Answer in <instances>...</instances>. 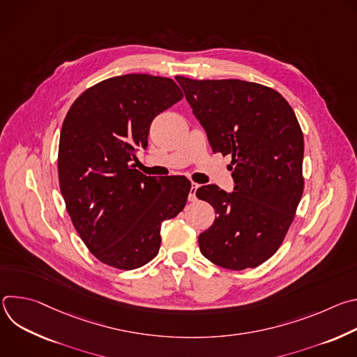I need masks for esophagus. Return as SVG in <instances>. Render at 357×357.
<instances>
[{"label": "esophagus", "mask_w": 357, "mask_h": 357, "mask_svg": "<svg viewBox=\"0 0 357 357\" xmlns=\"http://www.w3.org/2000/svg\"><path fill=\"white\" fill-rule=\"evenodd\" d=\"M200 185H197V183H195V182H192V185H190V190H189V200L190 202H195L196 200V190H197V188H199Z\"/></svg>", "instance_id": "1"}]
</instances>
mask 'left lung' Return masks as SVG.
I'll return each instance as SVG.
<instances>
[{
  "instance_id": "8db88e82",
  "label": "left lung",
  "mask_w": 357,
  "mask_h": 357,
  "mask_svg": "<svg viewBox=\"0 0 357 357\" xmlns=\"http://www.w3.org/2000/svg\"><path fill=\"white\" fill-rule=\"evenodd\" d=\"M213 152L231 155L234 192L202 186L218 218L199 248L227 270L254 268L282 244L303 192V135L288 101L274 89L237 79L175 77Z\"/></svg>"
}]
</instances>
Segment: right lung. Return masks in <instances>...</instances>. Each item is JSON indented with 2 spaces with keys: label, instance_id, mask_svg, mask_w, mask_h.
Masks as SVG:
<instances>
[{
  "label": "right lung",
  "instance_id": "1",
  "mask_svg": "<svg viewBox=\"0 0 357 357\" xmlns=\"http://www.w3.org/2000/svg\"><path fill=\"white\" fill-rule=\"evenodd\" d=\"M183 97L168 77L124 75L83 91L69 109L59 139L58 174L66 211L93 256L134 270L154 259L161 223L186 205L190 182H157L134 168L149 126Z\"/></svg>",
  "mask_w": 357,
  "mask_h": 357
}]
</instances>
